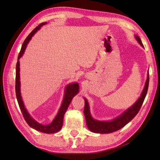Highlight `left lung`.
Listing matches in <instances>:
<instances>
[{"instance_id":"left-lung-1","label":"left lung","mask_w":160,"mask_h":160,"mask_svg":"<svg viewBox=\"0 0 160 160\" xmlns=\"http://www.w3.org/2000/svg\"><path fill=\"white\" fill-rule=\"evenodd\" d=\"M136 40L138 41L139 45L144 47L142 45L141 39L137 35L135 36ZM149 83V72L148 71L147 74V78L145 82V85L143 90L141 94L140 97L137 100V101L134 103L131 107L128 108L127 110H125L122 113H121L116 118L113 120L108 121H101L94 119L92 117L90 110H89V105L88 102V100L86 98H84L85 106H84V113L86 121L87 124V127L88 129L92 132L97 133H110L117 131L124 127L126 124H127L130 121H131L135 116L139 112L140 108L144 102L145 98L147 95L148 88Z\"/></svg>"}]
</instances>
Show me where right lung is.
Instances as JSON below:
<instances>
[{
  "instance_id": "add662e5",
  "label": "right lung",
  "mask_w": 160,
  "mask_h": 160,
  "mask_svg": "<svg viewBox=\"0 0 160 160\" xmlns=\"http://www.w3.org/2000/svg\"><path fill=\"white\" fill-rule=\"evenodd\" d=\"M47 22H42L41 24H39L38 26L33 29L28 37L24 40V43H22L21 51L19 54L18 58V62L16 65V77H15V93H16V97L19 106V108L22 113V115L24 118V120L26 121L27 124L30 127L33 129H35L39 132L45 133H56L60 131L62 127L63 122V117L64 115L68 108L70 103L71 102V100L73 97L77 95L79 91V85L78 83L75 82L72 83H69L65 87L64 97L63 99V101L62 105L59 109V111L53 119L52 122L47 125H44L39 123L36 120L33 119L32 117L30 116L29 113L27 112L26 108L24 106L23 103L22 99L21 97V82H20V63H19V59L23 55L24 50L26 49L28 43L29 41L31 40L32 36L35 34V33L40 29V28L43 26V25L46 24Z\"/></svg>"
}]
</instances>
